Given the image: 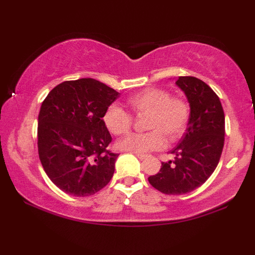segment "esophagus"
<instances>
[{"label": "esophagus", "instance_id": "esophagus-1", "mask_svg": "<svg viewBox=\"0 0 255 255\" xmlns=\"http://www.w3.org/2000/svg\"><path fill=\"white\" fill-rule=\"evenodd\" d=\"M135 155L136 156L140 159V161H143V159H145V157H146V155L145 154H140V153H135Z\"/></svg>", "mask_w": 255, "mask_h": 255}]
</instances>
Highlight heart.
Segmentation results:
<instances>
[{"label": "heart", "instance_id": "b5f03b06", "mask_svg": "<svg viewBox=\"0 0 255 255\" xmlns=\"http://www.w3.org/2000/svg\"><path fill=\"white\" fill-rule=\"evenodd\" d=\"M128 106L136 115L148 114L147 132L130 133L120 139L117 146L132 153H147L157 150L166 145V138L175 141L187 129L190 118L188 102L179 97H171L164 89H146L128 99ZM103 123L115 135H124L130 130L131 115L118 105L108 107L103 115Z\"/></svg>", "mask_w": 255, "mask_h": 255}]
</instances>
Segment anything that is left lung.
Masks as SVG:
<instances>
[{
    "label": "left lung",
    "mask_w": 255,
    "mask_h": 255,
    "mask_svg": "<svg viewBox=\"0 0 255 255\" xmlns=\"http://www.w3.org/2000/svg\"><path fill=\"white\" fill-rule=\"evenodd\" d=\"M175 84L190 106L187 130L171 150L174 161L163 162L148 182L165 195H184L204 184L218 165L225 140V115L209 85L193 76H179Z\"/></svg>",
    "instance_id": "obj_1"
}]
</instances>
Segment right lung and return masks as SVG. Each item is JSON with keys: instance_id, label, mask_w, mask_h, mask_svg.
Returning <instances> with one entry per match:
<instances>
[{"instance_id": "add662e5", "label": "right lung", "mask_w": 255, "mask_h": 255, "mask_svg": "<svg viewBox=\"0 0 255 255\" xmlns=\"http://www.w3.org/2000/svg\"><path fill=\"white\" fill-rule=\"evenodd\" d=\"M94 79L65 81L51 90L38 116V153L53 183L71 196H92L110 182L119 154L103 115L119 97Z\"/></svg>"}]
</instances>
